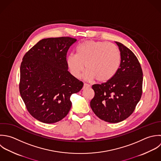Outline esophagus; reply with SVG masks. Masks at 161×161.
Segmentation results:
<instances>
[{"label":"esophagus","instance_id":"34e87169","mask_svg":"<svg viewBox=\"0 0 161 161\" xmlns=\"http://www.w3.org/2000/svg\"><path fill=\"white\" fill-rule=\"evenodd\" d=\"M90 87V85L87 84V83H84V85H83V88H89Z\"/></svg>","mask_w":161,"mask_h":161}]
</instances>
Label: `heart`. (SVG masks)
<instances>
[{
	"label": "heart",
	"instance_id": "heart-1",
	"mask_svg": "<svg viewBox=\"0 0 161 161\" xmlns=\"http://www.w3.org/2000/svg\"><path fill=\"white\" fill-rule=\"evenodd\" d=\"M121 62V54L118 47L105 41H86L79 44L76 54L67 58V64L71 75L78 78L85 69V79H97L106 82L112 79L117 72Z\"/></svg>",
	"mask_w": 161,
	"mask_h": 161
}]
</instances>
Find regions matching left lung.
Wrapping results in <instances>:
<instances>
[{"mask_svg":"<svg viewBox=\"0 0 161 161\" xmlns=\"http://www.w3.org/2000/svg\"><path fill=\"white\" fill-rule=\"evenodd\" d=\"M115 42L121 54L120 67L112 79L92 86L95 96L90 102L95 114L109 123H118L128 118L142 93L143 73L137 58L123 44Z\"/></svg>","mask_w":161,"mask_h":161,"instance_id":"left-lung-1","label":"left lung"}]
</instances>
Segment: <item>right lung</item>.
<instances>
[{"mask_svg": "<svg viewBox=\"0 0 161 161\" xmlns=\"http://www.w3.org/2000/svg\"><path fill=\"white\" fill-rule=\"evenodd\" d=\"M76 39H43L24 56L20 68L19 92L29 113L36 120L53 124L68 114L73 93L83 83L68 71L66 54Z\"/></svg>", "mask_w": 161, "mask_h": 161, "instance_id": "right-lung-1", "label": "right lung"}]
</instances>
